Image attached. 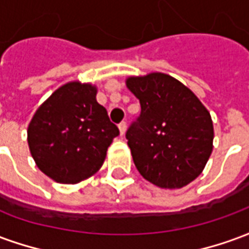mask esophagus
<instances>
[{"label": "esophagus", "instance_id": "34e87169", "mask_svg": "<svg viewBox=\"0 0 249 249\" xmlns=\"http://www.w3.org/2000/svg\"><path fill=\"white\" fill-rule=\"evenodd\" d=\"M119 129H120V133H121V136H124L125 132H126V123H125V121H123V123H120V124H119Z\"/></svg>", "mask_w": 249, "mask_h": 249}]
</instances>
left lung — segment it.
<instances>
[{
    "label": "left lung",
    "mask_w": 249,
    "mask_h": 249,
    "mask_svg": "<svg viewBox=\"0 0 249 249\" xmlns=\"http://www.w3.org/2000/svg\"><path fill=\"white\" fill-rule=\"evenodd\" d=\"M141 112L125 133L141 176L160 188H183L212 153L213 124L195 93L164 73L129 77Z\"/></svg>",
    "instance_id": "1"
}]
</instances>
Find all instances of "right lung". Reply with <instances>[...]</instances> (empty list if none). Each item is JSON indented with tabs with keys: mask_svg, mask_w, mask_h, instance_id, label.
Instances as JSON below:
<instances>
[{
	"mask_svg": "<svg viewBox=\"0 0 249 249\" xmlns=\"http://www.w3.org/2000/svg\"><path fill=\"white\" fill-rule=\"evenodd\" d=\"M96 93L90 84H65L30 121V153L37 167L57 183H78L97 172L108 146L120 135Z\"/></svg>",
	"mask_w": 249,
	"mask_h": 249,
	"instance_id": "right-lung-1",
	"label": "right lung"
}]
</instances>
